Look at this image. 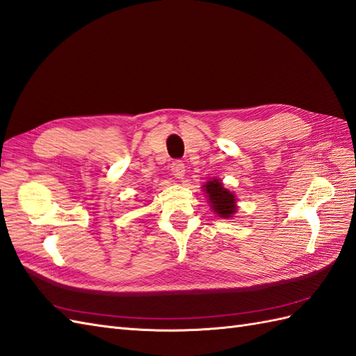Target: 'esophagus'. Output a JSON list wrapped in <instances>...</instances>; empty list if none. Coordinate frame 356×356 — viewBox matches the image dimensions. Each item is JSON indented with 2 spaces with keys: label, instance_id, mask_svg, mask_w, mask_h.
<instances>
[{
  "label": "esophagus",
  "instance_id": "34e87169",
  "mask_svg": "<svg viewBox=\"0 0 356 356\" xmlns=\"http://www.w3.org/2000/svg\"><path fill=\"white\" fill-rule=\"evenodd\" d=\"M170 170H172V175L175 177V178H183V177H184V173H186V166H184V163L181 161V160L173 161V163H172V166H170Z\"/></svg>",
  "mask_w": 356,
  "mask_h": 356
}]
</instances>
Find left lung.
Returning a JSON list of instances; mask_svg holds the SVG:
<instances>
[{
	"label": "left lung",
	"mask_w": 356,
	"mask_h": 356,
	"mask_svg": "<svg viewBox=\"0 0 356 356\" xmlns=\"http://www.w3.org/2000/svg\"><path fill=\"white\" fill-rule=\"evenodd\" d=\"M204 190L207 192L208 201L211 202V208L220 218H231V214L237 211L236 196L228 188H225L219 179L214 178L213 181H208Z\"/></svg>",
	"instance_id": "obj_1"
}]
</instances>
